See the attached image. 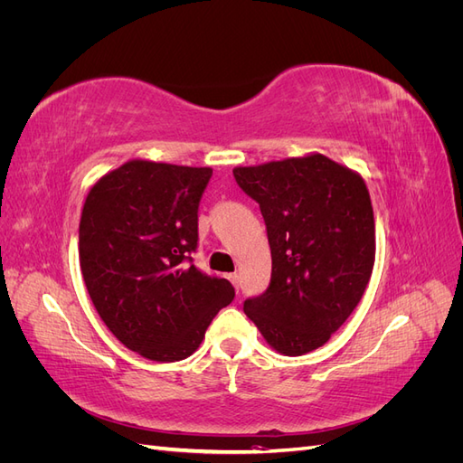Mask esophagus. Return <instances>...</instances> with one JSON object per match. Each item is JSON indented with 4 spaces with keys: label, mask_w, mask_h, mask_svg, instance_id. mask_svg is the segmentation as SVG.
Segmentation results:
<instances>
[{
    "label": "esophagus",
    "mask_w": 463,
    "mask_h": 463,
    "mask_svg": "<svg viewBox=\"0 0 463 463\" xmlns=\"http://www.w3.org/2000/svg\"><path fill=\"white\" fill-rule=\"evenodd\" d=\"M228 279H230V282L233 284V288H235V289L240 288V276H237L235 272H233V274H228Z\"/></svg>",
    "instance_id": "obj_1"
}]
</instances>
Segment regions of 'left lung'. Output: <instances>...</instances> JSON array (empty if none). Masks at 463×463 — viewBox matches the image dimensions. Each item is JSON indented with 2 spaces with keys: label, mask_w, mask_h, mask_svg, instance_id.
I'll return each mask as SVG.
<instances>
[{
  "label": "left lung",
  "mask_w": 463,
  "mask_h": 463,
  "mask_svg": "<svg viewBox=\"0 0 463 463\" xmlns=\"http://www.w3.org/2000/svg\"><path fill=\"white\" fill-rule=\"evenodd\" d=\"M233 175L260 206L272 255L269 289L243 311L278 354H309L354 313L373 274L365 179L318 152L237 165Z\"/></svg>",
  "instance_id": "8db88e82"
}]
</instances>
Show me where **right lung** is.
<instances>
[{"label": "right lung", "mask_w": 463, "mask_h": 463, "mask_svg": "<svg viewBox=\"0 0 463 463\" xmlns=\"http://www.w3.org/2000/svg\"><path fill=\"white\" fill-rule=\"evenodd\" d=\"M213 167L129 160L90 187L79 223V262L98 315L116 338L150 361L197 352L235 291L204 276L189 253Z\"/></svg>", "instance_id": "add662e5"}]
</instances>
